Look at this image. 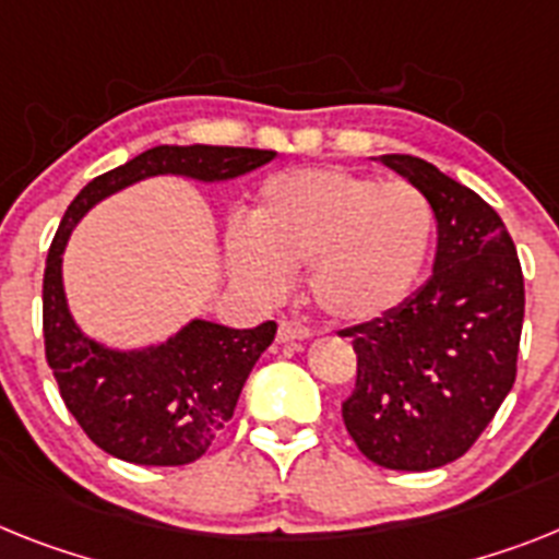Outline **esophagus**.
Segmentation results:
<instances>
[{
	"label": "esophagus",
	"mask_w": 559,
	"mask_h": 559,
	"mask_svg": "<svg viewBox=\"0 0 559 559\" xmlns=\"http://www.w3.org/2000/svg\"><path fill=\"white\" fill-rule=\"evenodd\" d=\"M309 330L295 321H281L278 326V341L281 344H293V341H307Z\"/></svg>",
	"instance_id": "34e87169"
}]
</instances>
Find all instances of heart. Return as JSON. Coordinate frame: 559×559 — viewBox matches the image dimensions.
<instances>
[{"instance_id":"1","label":"heart","mask_w":559,"mask_h":559,"mask_svg":"<svg viewBox=\"0 0 559 559\" xmlns=\"http://www.w3.org/2000/svg\"><path fill=\"white\" fill-rule=\"evenodd\" d=\"M435 213L406 181L341 167L275 173L250 224L227 229V261L250 289L278 298L307 266V293L337 323H367L412 293L429 255Z\"/></svg>"}]
</instances>
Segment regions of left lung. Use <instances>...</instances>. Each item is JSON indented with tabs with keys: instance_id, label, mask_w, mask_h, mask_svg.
Listing matches in <instances>:
<instances>
[{
	"instance_id": "8db88e82",
	"label": "left lung",
	"mask_w": 559,
	"mask_h": 559,
	"mask_svg": "<svg viewBox=\"0 0 559 559\" xmlns=\"http://www.w3.org/2000/svg\"><path fill=\"white\" fill-rule=\"evenodd\" d=\"M374 162L429 199L438 252L424 287L341 332L358 355L344 424L378 466L426 472L466 454L511 392L526 289L503 218L475 190L424 158Z\"/></svg>"
}]
</instances>
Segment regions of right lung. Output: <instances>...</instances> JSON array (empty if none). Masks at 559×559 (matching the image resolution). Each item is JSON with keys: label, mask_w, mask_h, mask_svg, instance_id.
<instances>
[{"label": "right lung", "mask_w": 559, "mask_h": 559, "mask_svg": "<svg viewBox=\"0 0 559 559\" xmlns=\"http://www.w3.org/2000/svg\"><path fill=\"white\" fill-rule=\"evenodd\" d=\"M275 156V150L158 144L87 181L64 210L41 287L45 352L70 415L112 457L139 466L199 461L236 412L243 383L278 326L266 321L255 330H233L192 318L156 344L130 349L105 344L79 326L64 293L62 264L73 229L96 204L144 178L181 176L224 185Z\"/></svg>", "instance_id": "1"}]
</instances>
